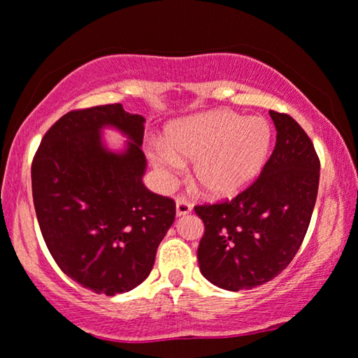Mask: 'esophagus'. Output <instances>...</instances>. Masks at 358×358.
<instances>
[{
	"mask_svg": "<svg viewBox=\"0 0 358 358\" xmlns=\"http://www.w3.org/2000/svg\"><path fill=\"white\" fill-rule=\"evenodd\" d=\"M190 212H192L190 202H187L184 197H178V200H176V213H178V217H182V215H187Z\"/></svg>",
	"mask_w": 358,
	"mask_h": 358,
	"instance_id": "esophagus-1",
	"label": "esophagus"
}]
</instances>
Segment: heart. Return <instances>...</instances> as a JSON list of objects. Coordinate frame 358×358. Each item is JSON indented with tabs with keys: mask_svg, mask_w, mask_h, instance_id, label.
Here are the masks:
<instances>
[{
	"mask_svg": "<svg viewBox=\"0 0 358 358\" xmlns=\"http://www.w3.org/2000/svg\"><path fill=\"white\" fill-rule=\"evenodd\" d=\"M272 145V129L261 117L212 110L176 125L166 145H156L151 163L166 180L192 163V180L212 197H234L262 173Z\"/></svg>",
	"mask_w": 358,
	"mask_h": 358,
	"instance_id": "heart-1",
	"label": "heart"
}]
</instances>
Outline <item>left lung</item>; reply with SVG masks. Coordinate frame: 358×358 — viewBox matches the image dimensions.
<instances>
[{"label":"left lung","mask_w":358,"mask_h":358,"mask_svg":"<svg viewBox=\"0 0 358 358\" xmlns=\"http://www.w3.org/2000/svg\"><path fill=\"white\" fill-rule=\"evenodd\" d=\"M277 141L262 173L233 200L197 205L205 233L197 249L202 275L229 292L277 277L300 249L320 185V158L288 114L268 112Z\"/></svg>","instance_id":"1"}]
</instances>
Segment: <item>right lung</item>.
I'll list each match as a JSON object with an SVG mask.
<instances>
[{
  "label": "right lung",
  "instance_id": "add662e5",
  "mask_svg": "<svg viewBox=\"0 0 358 358\" xmlns=\"http://www.w3.org/2000/svg\"><path fill=\"white\" fill-rule=\"evenodd\" d=\"M145 119L122 104L71 110L58 119L32 161V197L52 257L87 290L114 296L138 287L174 223L176 203L145 187ZM131 141L115 154L100 131Z\"/></svg>",
  "mask_w": 358,
  "mask_h": 358
}]
</instances>
